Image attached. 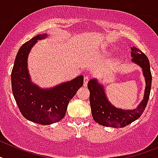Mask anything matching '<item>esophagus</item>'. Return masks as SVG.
Segmentation results:
<instances>
[{
  "instance_id": "1",
  "label": "esophagus",
  "mask_w": 158,
  "mask_h": 158,
  "mask_svg": "<svg viewBox=\"0 0 158 158\" xmlns=\"http://www.w3.org/2000/svg\"><path fill=\"white\" fill-rule=\"evenodd\" d=\"M89 81V77L87 76V75L85 76V77H84V86H87Z\"/></svg>"
}]
</instances>
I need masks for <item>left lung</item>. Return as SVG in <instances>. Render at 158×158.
<instances>
[{"label": "left lung", "instance_id": "obj_1", "mask_svg": "<svg viewBox=\"0 0 158 158\" xmlns=\"http://www.w3.org/2000/svg\"><path fill=\"white\" fill-rule=\"evenodd\" d=\"M131 57L133 58L131 61L142 69L146 85L144 98L135 109L123 110L116 108L108 101L104 87L98 83L96 79H91L88 83V89L90 92L89 101L93 118L102 126L115 128L124 127L138 119L147 105L152 82L150 62L146 54L135 47H131Z\"/></svg>", "mask_w": 158, "mask_h": 158}]
</instances>
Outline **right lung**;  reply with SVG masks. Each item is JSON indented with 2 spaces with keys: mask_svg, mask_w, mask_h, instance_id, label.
I'll list each match as a JSON object with an SVG mask.
<instances>
[{
  "mask_svg": "<svg viewBox=\"0 0 158 158\" xmlns=\"http://www.w3.org/2000/svg\"><path fill=\"white\" fill-rule=\"evenodd\" d=\"M47 36L38 35L21 46L11 74L12 93L21 114L27 120L42 125H50L64 118L68 104L83 85L84 81L81 75L47 89L32 83L27 69V57L38 40Z\"/></svg>",
  "mask_w": 158,
  "mask_h": 158,
  "instance_id": "add662e5",
  "label": "right lung"
}]
</instances>
